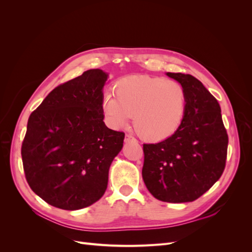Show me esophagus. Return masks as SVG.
Masks as SVG:
<instances>
[{"label":"esophagus","mask_w":252,"mask_h":252,"mask_svg":"<svg viewBox=\"0 0 252 252\" xmlns=\"http://www.w3.org/2000/svg\"><path fill=\"white\" fill-rule=\"evenodd\" d=\"M125 143H138V141H136V139L133 138L132 135L126 134V136H125Z\"/></svg>","instance_id":"esophagus-1"}]
</instances>
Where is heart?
Returning a JSON list of instances; mask_svg holds the SVG:
<instances>
[{"label": "heart", "instance_id": "1", "mask_svg": "<svg viewBox=\"0 0 252 252\" xmlns=\"http://www.w3.org/2000/svg\"><path fill=\"white\" fill-rule=\"evenodd\" d=\"M113 94L102 98V111L113 128L133 127L148 142L167 140L178 131L185 118L187 94L182 84L148 74H131L113 84Z\"/></svg>", "mask_w": 252, "mask_h": 252}]
</instances>
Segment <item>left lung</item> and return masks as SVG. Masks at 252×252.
Here are the masks:
<instances>
[{
  "label": "left lung",
  "instance_id": "1",
  "mask_svg": "<svg viewBox=\"0 0 252 252\" xmlns=\"http://www.w3.org/2000/svg\"><path fill=\"white\" fill-rule=\"evenodd\" d=\"M182 84L187 109L178 131L157 144H144L142 175L156 199L192 202L220 178L226 164L228 135L217 98L191 74L166 73Z\"/></svg>",
  "mask_w": 252,
  "mask_h": 252
}]
</instances>
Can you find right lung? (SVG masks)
<instances>
[{
	"label": "right lung",
	"instance_id": "obj_1",
	"mask_svg": "<svg viewBox=\"0 0 252 252\" xmlns=\"http://www.w3.org/2000/svg\"><path fill=\"white\" fill-rule=\"evenodd\" d=\"M108 74L90 69L56 87L28 119L22 161L32 191L64 210L88 207L103 196L109 167L125 133L104 123Z\"/></svg>",
	"mask_w": 252,
	"mask_h": 252
}]
</instances>
